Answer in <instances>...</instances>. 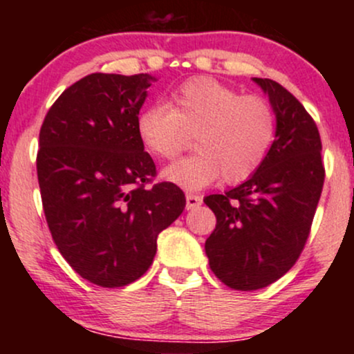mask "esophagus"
<instances>
[{
	"mask_svg": "<svg viewBox=\"0 0 354 354\" xmlns=\"http://www.w3.org/2000/svg\"><path fill=\"white\" fill-rule=\"evenodd\" d=\"M201 203H203V198L200 196V194H193V193L186 194V208H188V209L198 208Z\"/></svg>",
	"mask_w": 354,
	"mask_h": 354,
	"instance_id": "34e87169",
	"label": "esophagus"
}]
</instances>
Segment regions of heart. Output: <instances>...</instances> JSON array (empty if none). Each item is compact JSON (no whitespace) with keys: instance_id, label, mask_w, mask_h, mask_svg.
I'll return each instance as SVG.
<instances>
[{"instance_id":"b5f03b06","label":"heart","mask_w":354,"mask_h":354,"mask_svg":"<svg viewBox=\"0 0 354 354\" xmlns=\"http://www.w3.org/2000/svg\"><path fill=\"white\" fill-rule=\"evenodd\" d=\"M276 113L266 98L239 95L211 76H194L174 88L166 104H151L136 118V133L151 156L171 161L193 135L198 153L169 166L165 180L200 189L223 176L246 181L266 160L276 138Z\"/></svg>"}]
</instances>
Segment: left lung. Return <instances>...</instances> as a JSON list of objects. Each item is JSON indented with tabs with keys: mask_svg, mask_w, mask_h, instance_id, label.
<instances>
[{
	"mask_svg": "<svg viewBox=\"0 0 354 354\" xmlns=\"http://www.w3.org/2000/svg\"><path fill=\"white\" fill-rule=\"evenodd\" d=\"M254 81L274 108V143L250 180L205 198L216 216L205 243L209 268L238 291L261 290L293 268L310 236L324 183L315 120L279 83Z\"/></svg>",
	"mask_w": 354,
	"mask_h": 354,
	"instance_id": "left-lung-1",
	"label": "left lung"
}]
</instances>
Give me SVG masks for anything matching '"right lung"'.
I'll list each match as a JSON object with an SVG mask.
<instances>
[{
	"label": "right lung",
	"mask_w": 354,
	"mask_h": 354,
	"mask_svg": "<svg viewBox=\"0 0 354 354\" xmlns=\"http://www.w3.org/2000/svg\"><path fill=\"white\" fill-rule=\"evenodd\" d=\"M149 75L93 73L44 116L36 156L48 228L81 278L103 288L136 281L158 234L183 213L185 193L153 183L156 166L136 133Z\"/></svg>",
	"instance_id": "add662e5"
}]
</instances>
